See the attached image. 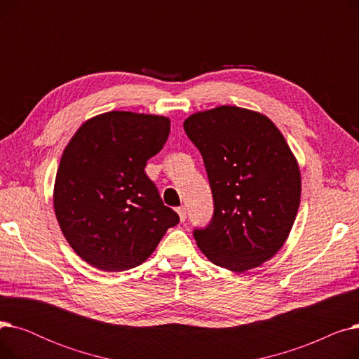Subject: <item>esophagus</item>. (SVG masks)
<instances>
[{"label": "esophagus", "mask_w": 359, "mask_h": 359, "mask_svg": "<svg viewBox=\"0 0 359 359\" xmlns=\"http://www.w3.org/2000/svg\"><path fill=\"white\" fill-rule=\"evenodd\" d=\"M177 214H179L180 221H182V222H184V221H186V218H187V212H186V208H184V206H180V208H177Z\"/></svg>", "instance_id": "34e87169"}]
</instances>
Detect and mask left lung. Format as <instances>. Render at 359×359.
Here are the masks:
<instances>
[{
	"label": "left lung",
	"instance_id": "obj_1",
	"mask_svg": "<svg viewBox=\"0 0 359 359\" xmlns=\"http://www.w3.org/2000/svg\"><path fill=\"white\" fill-rule=\"evenodd\" d=\"M184 132L203 158L214 214L195 229L217 266L246 272L284 246L301 196L298 164L278 128L257 111L221 106L189 116Z\"/></svg>",
	"mask_w": 359,
	"mask_h": 359
}]
</instances>
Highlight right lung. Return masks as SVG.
I'll return each instance as SVG.
<instances>
[{
	"label": "right lung",
	"mask_w": 359,
	"mask_h": 359,
	"mask_svg": "<svg viewBox=\"0 0 359 359\" xmlns=\"http://www.w3.org/2000/svg\"><path fill=\"white\" fill-rule=\"evenodd\" d=\"M168 134L164 116L109 111L87 121L64 149L55 215L69 246L91 266L135 268L179 224L144 170Z\"/></svg>",
	"instance_id": "add662e5"
}]
</instances>
